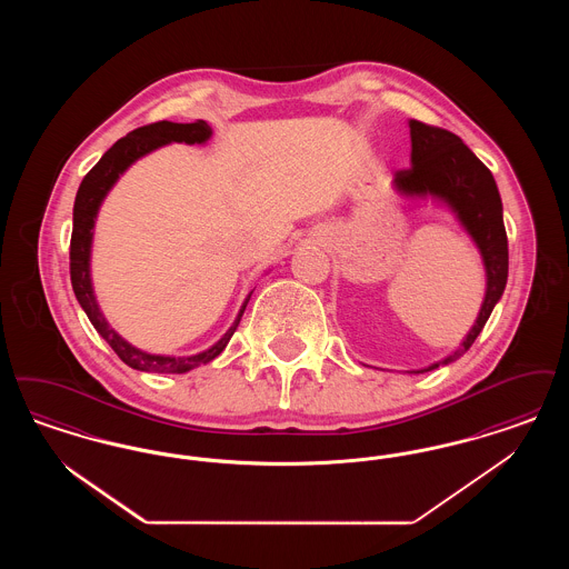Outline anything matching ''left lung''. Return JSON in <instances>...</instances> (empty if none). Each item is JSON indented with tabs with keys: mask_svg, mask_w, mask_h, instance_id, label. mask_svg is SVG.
<instances>
[{
	"mask_svg": "<svg viewBox=\"0 0 569 569\" xmlns=\"http://www.w3.org/2000/svg\"><path fill=\"white\" fill-rule=\"evenodd\" d=\"M409 136L411 168L395 172V190L406 198H433L446 204L473 239L487 271V295L476 325L471 326L455 352L427 369L411 371L425 373L441 365L455 362L473 346L482 332L508 283V237L503 226L501 196L492 172L476 158V153L459 136L416 119H409Z\"/></svg>",
	"mask_w": 569,
	"mask_h": 569,
	"instance_id": "left-lung-1",
	"label": "left lung"
}]
</instances>
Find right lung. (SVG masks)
I'll return each instance as SVG.
<instances>
[{"instance_id":"add662e5","label":"right lung","mask_w":569,"mask_h":569,"mask_svg":"<svg viewBox=\"0 0 569 569\" xmlns=\"http://www.w3.org/2000/svg\"><path fill=\"white\" fill-rule=\"evenodd\" d=\"M213 136V130L204 121L196 123H172V121H158L144 128H138L134 132L117 140L109 151L102 156V160L96 163L82 179L81 188L77 191L74 200V226H72V239H70V279L77 300L87 313L89 322L107 339L114 353L136 371L147 373H188L191 369L211 362L219 353L226 350L230 337L234 335L237 326L243 318L244 307L253 292L244 298L239 316L234 318L232 326L226 330V335L204 352L193 356H160V353L142 352L128 343L114 328H110L107 318L100 311V305L93 295L91 286V243H93V226L98 211L112 190V186L119 181V177L140 158L147 153L160 149L170 142H186V144H204Z\"/></svg>"}]
</instances>
